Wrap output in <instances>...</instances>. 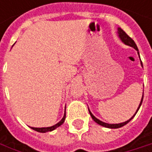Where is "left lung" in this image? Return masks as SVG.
Segmentation results:
<instances>
[{"mask_svg":"<svg viewBox=\"0 0 152 152\" xmlns=\"http://www.w3.org/2000/svg\"><path fill=\"white\" fill-rule=\"evenodd\" d=\"M117 34H118V37L120 38V39L121 40V42L122 43H124L125 45H127V46H131V47H133V48H135L136 50L137 51V53H138V55H139V52H138V48H137V45H136V43H135V41L121 29V28H120V27H118V29H117ZM139 58H140V56H139ZM140 61H141V60H140ZM141 66L142 67V61H141ZM142 99H143V94H142V99H141V102H140V104H139V106H138V108H137V112H136V113L129 119V120H128L127 121H124V122H121V123H118V124H110V123H106V122H104V121H100V120H99L98 118H96L92 113H91V112L90 111V109H89V113H90V114H91V118H92V120L96 122V123H98L99 125H100V126H102V127H105V128H108V129H119V128H121V127H123V126H125L126 124H128L134 117H135V115L137 114V113L138 112V110H139V108H140V106L142 105Z\"/></svg>","mask_w":152,"mask_h":152,"instance_id":"obj_1","label":"left lung"}]
</instances>
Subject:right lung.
Instances as JSON below:
<instances>
[{"label": "right lung", "mask_w": 152, "mask_h": 152, "mask_svg": "<svg viewBox=\"0 0 152 152\" xmlns=\"http://www.w3.org/2000/svg\"><path fill=\"white\" fill-rule=\"evenodd\" d=\"M65 119H66V107H65V113H64V115L62 117V119L58 122L56 123L55 125L52 126V127H47V128H33V127H31V129H32L33 130L37 131V132H40V133H46V132H50V131H53L54 129H56L57 128H59L61 125H62L65 121Z\"/></svg>", "instance_id": "1"}]
</instances>
